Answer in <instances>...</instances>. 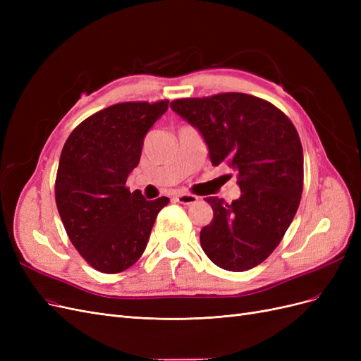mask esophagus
<instances>
[{"instance_id":"esophagus-1","label":"esophagus","mask_w":361,"mask_h":361,"mask_svg":"<svg viewBox=\"0 0 361 361\" xmlns=\"http://www.w3.org/2000/svg\"><path fill=\"white\" fill-rule=\"evenodd\" d=\"M176 200L182 204H192V203L199 200V197H197V195H194V194H178Z\"/></svg>"}]
</instances>
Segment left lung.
Returning <instances> with one entry per match:
<instances>
[{
    "label": "left lung",
    "instance_id": "1",
    "mask_svg": "<svg viewBox=\"0 0 361 361\" xmlns=\"http://www.w3.org/2000/svg\"><path fill=\"white\" fill-rule=\"evenodd\" d=\"M171 110L197 128L212 166L238 173L241 197H206L214 218L200 232L216 267L241 272L262 264L285 236L300 206L304 179L297 129L277 106L245 93L185 97Z\"/></svg>",
    "mask_w": 361,
    "mask_h": 361
}]
</instances>
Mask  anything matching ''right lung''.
I'll return each instance as SVG.
<instances>
[{
  "instance_id": "obj_1",
  "label": "right lung",
  "mask_w": 361,
  "mask_h": 361,
  "mask_svg": "<svg viewBox=\"0 0 361 361\" xmlns=\"http://www.w3.org/2000/svg\"><path fill=\"white\" fill-rule=\"evenodd\" d=\"M169 101L122 102L87 117L63 146L56 202L68 236L87 264L105 274L143 255L158 212L170 200H146L126 179L140 162L147 130Z\"/></svg>"
}]
</instances>
